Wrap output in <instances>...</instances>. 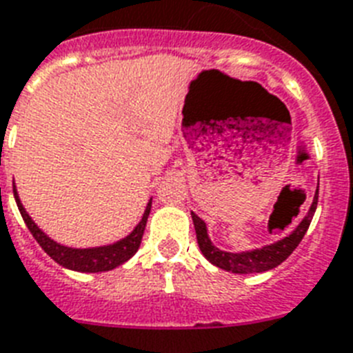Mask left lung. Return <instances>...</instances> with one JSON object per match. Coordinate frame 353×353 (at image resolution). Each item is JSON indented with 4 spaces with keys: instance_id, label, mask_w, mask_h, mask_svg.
I'll list each match as a JSON object with an SVG mask.
<instances>
[{
    "instance_id": "1",
    "label": "left lung",
    "mask_w": 353,
    "mask_h": 353,
    "mask_svg": "<svg viewBox=\"0 0 353 353\" xmlns=\"http://www.w3.org/2000/svg\"><path fill=\"white\" fill-rule=\"evenodd\" d=\"M316 206H318V190L314 194L312 204H310L307 215L301 219L300 224L289 235L272 242V244L262 245V248L251 251H242V253H230V251L219 250L217 245H213V242L210 241L206 222L197 217L194 212H192V221H194L195 235H197V244H199V250L204 254V259L212 262L213 265H217L219 269H224V271L235 272V274H250V272H263L274 269L283 260L289 259V254L298 248V244L309 230Z\"/></svg>"
}]
</instances>
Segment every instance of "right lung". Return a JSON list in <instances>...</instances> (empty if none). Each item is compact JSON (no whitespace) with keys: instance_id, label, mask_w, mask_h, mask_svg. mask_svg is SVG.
I'll list each match as a JSON object with an SVG mask.
<instances>
[{"instance_id":"right-lung-1","label":"right lung","mask_w":353,"mask_h":353,"mask_svg":"<svg viewBox=\"0 0 353 353\" xmlns=\"http://www.w3.org/2000/svg\"><path fill=\"white\" fill-rule=\"evenodd\" d=\"M14 199H16L17 208H19L21 212V217H23V221H25V224L28 226V230H30V233L34 235L35 241H37V244L44 250V253L48 254V256H52V259L55 260L59 265H62V268L79 272L111 271V269L118 268V265L125 263L129 259H132L136 251L140 250L141 236H143L145 226H147V219H149L150 213V206H152V199H149V203L145 206L141 221L136 224V228L129 233V235L120 239V241L112 242V244L108 245H97V248H70V245H62L59 244V242L53 241V239H50V236L32 221V217L25 210L23 203H21L16 185H14Z\"/></svg>"}]
</instances>
